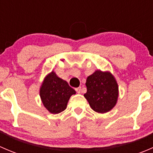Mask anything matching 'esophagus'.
I'll return each instance as SVG.
<instances>
[{"instance_id": "esophagus-1", "label": "esophagus", "mask_w": 153, "mask_h": 153, "mask_svg": "<svg viewBox=\"0 0 153 153\" xmlns=\"http://www.w3.org/2000/svg\"><path fill=\"white\" fill-rule=\"evenodd\" d=\"M75 90H76L77 93H81V92H82V88H81V86H79V87L76 88Z\"/></svg>"}]
</instances>
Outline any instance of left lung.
Masks as SVG:
<instances>
[{"label": "left lung", "mask_w": 153, "mask_h": 153, "mask_svg": "<svg viewBox=\"0 0 153 153\" xmlns=\"http://www.w3.org/2000/svg\"><path fill=\"white\" fill-rule=\"evenodd\" d=\"M87 91L84 97L91 108L99 113L109 112L116 104L118 84L109 72L97 70L86 79Z\"/></svg>", "instance_id": "left-lung-1"}]
</instances>
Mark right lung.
<instances>
[{
	"mask_svg": "<svg viewBox=\"0 0 153 153\" xmlns=\"http://www.w3.org/2000/svg\"><path fill=\"white\" fill-rule=\"evenodd\" d=\"M75 91L67 81L52 72L44 79L40 95L44 106L52 114H58L67 108L68 101Z\"/></svg>",
	"mask_w": 153,
	"mask_h": 153,
	"instance_id": "right-lung-1",
	"label": "right lung"
}]
</instances>
